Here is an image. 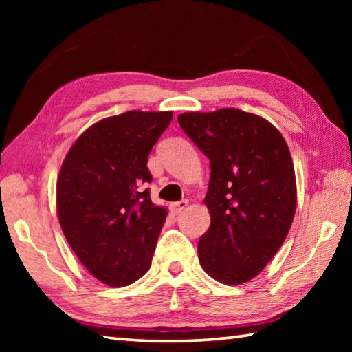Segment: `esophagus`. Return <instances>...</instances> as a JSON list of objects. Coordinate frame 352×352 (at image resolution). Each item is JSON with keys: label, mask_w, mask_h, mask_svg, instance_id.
<instances>
[{"label": "esophagus", "mask_w": 352, "mask_h": 352, "mask_svg": "<svg viewBox=\"0 0 352 352\" xmlns=\"http://www.w3.org/2000/svg\"><path fill=\"white\" fill-rule=\"evenodd\" d=\"M188 200H180V201H175V204H172L170 205V211L174 212V214H180V212H183L184 210H186L188 208Z\"/></svg>", "instance_id": "34e87169"}]
</instances>
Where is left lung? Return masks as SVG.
<instances>
[{"instance_id":"left-lung-1","label":"left lung","mask_w":352,"mask_h":352,"mask_svg":"<svg viewBox=\"0 0 352 352\" xmlns=\"http://www.w3.org/2000/svg\"><path fill=\"white\" fill-rule=\"evenodd\" d=\"M178 124L211 166L201 269L219 283H247L276 254L294 222L296 180L287 142L267 119L239 109L186 111Z\"/></svg>"}]
</instances>
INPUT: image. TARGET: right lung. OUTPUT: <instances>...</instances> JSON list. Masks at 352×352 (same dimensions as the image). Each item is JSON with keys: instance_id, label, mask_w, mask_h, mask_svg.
Here are the masks:
<instances>
[{"instance_id": "right-lung-1", "label": "right lung", "mask_w": 352, "mask_h": 352, "mask_svg": "<svg viewBox=\"0 0 352 352\" xmlns=\"http://www.w3.org/2000/svg\"><path fill=\"white\" fill-rule=\"evenodd\" d=\"M172 111L130 110L88 127L65 157L57 178V216L83 267L111 287L151 269L168 216L152 204L147 158Z\"/></svg>"}]
</instances>
